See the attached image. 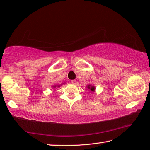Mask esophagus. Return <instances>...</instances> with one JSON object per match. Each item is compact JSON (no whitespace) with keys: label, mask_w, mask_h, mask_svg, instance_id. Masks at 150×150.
I'll list each match as a JSON object with an SVG mask.
<instances>
[{"label":"esophagus","mask_w":150,"mask_h":150,"mask_svg":"<svg viewBox=\"0 0 150 150\" xmlns=\"http://www.w3.org/2000/svg\"><path fill=\"white\" fill-rule=\"evenodd\" d=\"M71 82H72V84H76V81L75 80H72V81H71Z\"/></svg>","instance_id":"1"}]
</instances>
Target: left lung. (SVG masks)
Listing matches in <instances>:
<instances>
[{
  "label": "left lung",
  "instance_id": "obj_1",
  "mask_svg": "<svg viewBox=\"0 0 150 150\" xmlns=\"http://www.w3.org/2000/svg\"><path fill=\"white\" fill-rule=\"evenodd\" d=\"M86 88H88L89 91H91V92H93V93H94L95 92V86H94V85H92V84H88L86 86Z\"/></svg>",
  "mask_w": 150,
  "mask_h": 150
}]
</instances>
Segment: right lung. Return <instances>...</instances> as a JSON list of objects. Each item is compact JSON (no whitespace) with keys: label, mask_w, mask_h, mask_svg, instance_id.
Masks as SVG:
<instances>
[{"label":"right lung","mask_w":150,"mask_h":150,"mask_svg":"<svg viewBox=\"0 0 150 150\" xmlns=\"http://www.w3.org/2000/svg\"><path fill=\"white\" fill-rule=\"evenodd\" d=\"M66 84V83L65 82H64V83H63V84ZM62 84H56V85H54V86H52V88H56V87H58V88H59V87H60V86H62Z\"/></svg>","instance_id":"right-lung-1"}]
</instances>
